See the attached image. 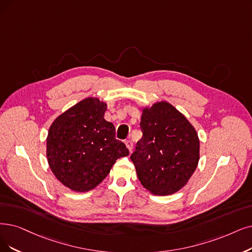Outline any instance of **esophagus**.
<instances>
[{"label":"esophagus","mask_w":252,"mask_h":252,"mask_svg":"<svg viewBox=\"0 0 252 252\" xmlns=\"http://www.w3.org/2000/svg\"><path fill=\"white\" fill-rule=\"evenodd\" d=\"M125 145L127 146V148H128V150L130 151V152H131L132 149H133V143L131 142V140H130V139L126 140V142H125Z\"/></svg>","instance_id":"obj_1"}]
</instances>
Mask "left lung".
Wrapping results in <instances>:
<instances>
[{
    "label": "left lung",
    "instance_id": "8db88e82",
    "mask_svg": "<svg viewBox=\"0 0 252 252\" xmlns=\"http://www.w3.org/2000/svg\"><path fill=\"white\" fill-rule=\"evenodd\" d=\"M143 137L130 156L142 185L155 195L183 188L199 160V139L184 115L166 101L143 108Z\"/></svg>",
    "mask_w": 252,
    "mask_h": 252
}]
</instances>
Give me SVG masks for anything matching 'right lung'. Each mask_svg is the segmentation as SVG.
<instances>
[{
    "label": "right lung",
    "mask_w": 252,
    "mask_h": 252,
    "mask_svg": "<svg viewBox=\"0 0 252 252\" xmlns=\"http://www.w3.org/2000/svg\"><path fill=\"white\" fill-rule=\"evenodd\" d=\"M105 102L89 97L60 115L49 127V167L60 182L77 192L94 189L117 159L129 155L124 143L116 138L114 124L105 121Z\"/></svg>",
    "instance_id": "1"
}]
</instances>
